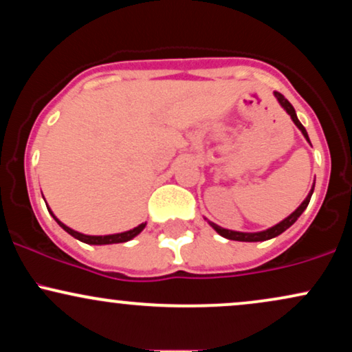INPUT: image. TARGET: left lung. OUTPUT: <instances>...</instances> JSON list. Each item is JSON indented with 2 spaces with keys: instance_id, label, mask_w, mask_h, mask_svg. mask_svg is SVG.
<instances>
[{
  "instance_id": "left-lung-1",
  "label": "left lung",
  "mask_w": 352,
  "mask_h": 352,
  "mask_svg": "<svg viewBox=\"0 0 352 352\" xmlns=\"http://www.w3.org/2000/svg\"><path fill=\"white\" fill-rule=\"evenodd\" d=\"M274 98L278 99V102H280V106L285 109L286 112H288V116L292 117V120L296 125L298 129L301 131V134L305 135V139L309 142V137H308V132H306V129L302 127V124L298 120V116H296V111H294V107L289 104L288 99H285V96L280 94V92H274ZM311 144V142H309ZM313 190H314V182H313V187H311L308 197H306L305 200H302V204L298 207L294 212L292 213L289 217H286L285 220H281L280 223H276L274 227L268 228V230H263V232H254V233H246V232H233V230H227V228H221L218 227V225L213 223V221H208L210 227H212L218 235H221L223 238H227V240H235V241H265V240H272V238L281 235L285 230H288L294 221L298 220V218L301 217V213L305 212L306 207H308L309 200H311V195H313Z\"/></svg>"
}]
</instances>
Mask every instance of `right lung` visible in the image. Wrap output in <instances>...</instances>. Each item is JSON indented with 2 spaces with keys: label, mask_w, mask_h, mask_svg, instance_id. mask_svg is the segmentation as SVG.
<instances>
[{
  "label": "right lung",
  "mask_w": 352,
  "mask_h": 352,
  "mask_svg": "<svg viewBox=\"0 0 352 352\" xmlns=\"http://www.w3.org/2000/svg\"><path fill=\"white\" fill-rule=\"evenodd\" d=\"M47 210H50V213L52 215V218H54V220L58 221V225H59L60 228L66 230V232L69 233V235H72L74 238H78L79 241H82V243H87V245H112V243H124V241L132 240V238L139 235V233L142 232V230L145 228V225H147V223H140L139 227H135V228H132V230H127V232H122V233H114V235H99V236H98V235H84V233L76 232V230H72V228L67 227V225H64L63 221H59L58 218H56L54 213L51 212V208H47Z\"/></svg>",
  "instance_id": "1"
}]
</instances>
